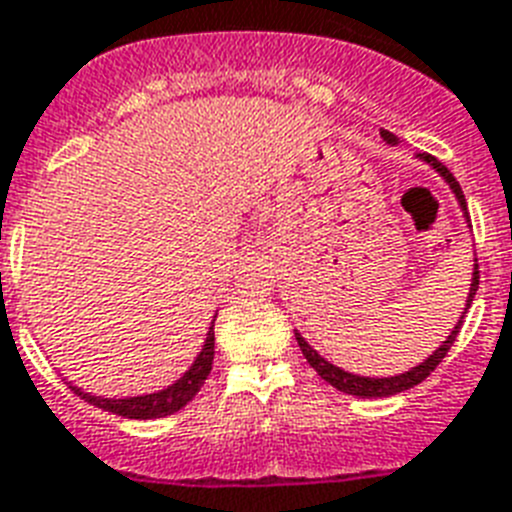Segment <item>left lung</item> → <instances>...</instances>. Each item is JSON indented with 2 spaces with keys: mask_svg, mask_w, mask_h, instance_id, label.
I'll list each match as a JSON object with an SVG mask.
<instances>
[{
  "mask_svg": "<svg viewBox=\"0 0 512 512\" xmlns=\"http://www.w3.org/2000/svg\"><path fill=\"white\" fill-rule=\"evenodd\" d=\"M382 138L390 143V146H398V135H392L390 130H382ZM418 159L429 164V167H432V170L437 172V175L442 177L447 185H450V190H453L455 198H458V206H460V211H463V217H466V222H471V219H468L466 196H463V190H460V185H458V180L453 177V172L447 170L445 164H439L432 154H418ZM476 290H479V264H474V272H471V287H468L463 314H460V319L455 322V327L450 329V335L445 337V342H442V345L434 350L432 356L424 358L421 363H416L413 369L403 371V374H395V377H361V374H353V371L340 369V366H335V363L327 361L324 356H319V350L311 348V345L306 342V337H303L298 329H295V340H298V345H301V350H303V356H306V361L314 366L316 374H319L324 382L332 384L335 390L345 392V395H356V398H390V395H398V392L411 390V387L421 384L426 377H429V374H432L434 369H437L439 361L447 356V350H450V345H453L455 337H458L460 327H463V319H466V311L471 308V301H474Z\"/></svg>",
  "mask_w": 512,
  "mask_h": 512,
  "instance_id": "obj_1",
  "label": "left lung"
}]
</instances>
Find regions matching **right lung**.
Wrapping results in <instances>:
<instances>
[{
	"label": "right lung",
	"instance_id": "1",
	"mask_svg": "<svg viewBox=\"0 0 512 512\" xmlns=\"http://www.w3.org/2000/svg\"><path fill=\"white\" fill-rule=\"evenodd\" d=\"M217 319V316H214ZM211 361H214V322H211L209 332H206V340L201 345V353L196 356V361L190 363V369L185 371L183 377L175 379L172 384H167L164 390L146 392V395H130V398H104V395H91V392H83L80 387L70 384V390L75 395L86 400V403L96 405L101 411L117 413V416L125 418H138V421H149V418H162L177 413L180 408L196 398V392L204 387L206 377L211 371Z\"/></svg>",
	"mask_w": 512,
	"mask_h": 512
}]
</instances>
